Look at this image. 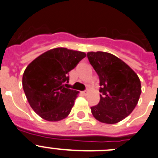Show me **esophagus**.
<instances>
[{
	"instance_id": "34e87169",
	"label": "esophagus",
	"mask_w": 158,
	"mask_h": 158,
	"mask_svg": "<svg viewBox=\"0 0 158 158\" xmlns=\"http://www.w3.org/2000/svg\"><path fill=\"white\" fill-rule=\"evenodd\" d=\"M82 93H83L84 95H87V93H88V90H85V91L82 92Z\"/></svg>"
}]
</instances>
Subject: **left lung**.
<instances>
[{"mask_svg":"<svg viewBox=\"0 0 158 158\" xmlns=\"http://www.w3.org/2000/svg\"><path fill=\"white\" fill-rule=\"evenodd\" d=\"M87 57L99 76L101 93L92 113L100 122L116 123L136 107L142 93L140 80L129 65L110 53L89 52Z\"/></svg>","mask_w":158,"mask_h":158,"instance_id":"1","label":"left lung"}]
</instances>
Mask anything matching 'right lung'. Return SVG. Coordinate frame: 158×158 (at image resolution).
<instances>
[{
  "instance_id": "1",
  "label": "right lung",
  "mask_w": 158,
  "mask_h": 158,
  "mask_svg": "<svg viewBox=\"0 0 158 158\" xmlns=\"http://www.w3.org/2000/svg\"><path fill=\"white\" fill-rule=\"evenodd\" d=\"M86 54L58 47L32 61L23 74V89L31 108L47 121L69 115L79 92L67 89L69 71Z\"/></svg>"
}]
</instances>
